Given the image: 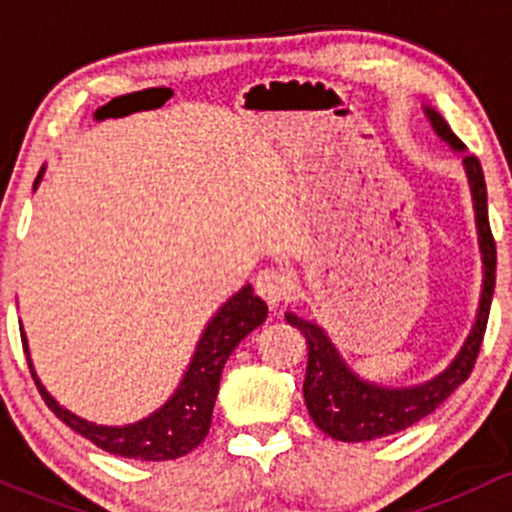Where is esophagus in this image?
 <instances>
[{"label":"esophagus","mask_w":512,"mask_h":512,"mask_svg":"<svg viewBox=\"0 0 512 512\" xmlns=\"http://www.w3.org/2000/svg\"><path fill=\"white\" fill-rule=\"evenodd\" d=\"M255 289L270 307H280V304L289 297V292H292V280H289L282 270L270 267V270H262L260 275H257Z\"/></svg>","instance_id":"34e87169"}]
</instances>
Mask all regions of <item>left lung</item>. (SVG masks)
<instances>
[{
  "mask_svg": "<svg viewBox=\"0 0 512 512\" xmlns=\"http://www.w3.org/2000/svg\"><path fill=\"white\" fill-rule=\"evenodd\" d=\"M423 111H426L428 121H431L433 131L441 136V141H446L453 151H466L463 141L443 121L441 113L428 106ZM463 165H466L473 208H476L478 245L480 255H483V292H480L476 324H473L466 344L441 374L418 386H406V389H389V386L371 384V381L359 379L349 369L347 361L339 356L337 347H334L332 339L327 337L322 327L292 312L285 314L287 322L297 327L307 339L309 354L302 389L304 404H307L312 421L337 441H374V438L391 436V433L414 426L423 416L436 411L471 376L473 366H476L485 324H488L490 299H493L495 289V240L488 223V193H485L480 160L468 153V156H463Z\"/></svg>",
  "mask_w": 512,
  "mask_h": 512,
  "instance_id": "obj_1",
  "label": "left lung"
}]
</instances>
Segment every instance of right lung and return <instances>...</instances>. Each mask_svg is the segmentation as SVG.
Segmentation results:
<instances>
[{"instance_id":"add662e5","label":"right lung","mask_w":512,"mask_h":512,"mask_svg":"<svg viewBox=\"0 0 512 512\" xmlns=\"http://www.w3.org/2000/svg\"><path fill=\"white\" fill-rule=\"evenodd\" d=\"M41 175H44V168L36 175L34 188L39 185ZM265 319L267 304L260 297H255L250 285L232 294L205 327L193 359H190L188 371L183 374V381L175 389V394L151 416L128 423V426H98V423L79 418L66 411L64 406L56 404L54 396L41 386L39 376H36L24 332L22 344L41 399L66 426L74 428L76 433H81V436L89 438L103 451L113 453V456L136 458V461H173V458H180L193 451V448H198L203 438L208 436L213 406L220 389V374H223L227 356L235 352L237 344L252 329L260 327Z\"/></svg>"}]
</instances>
